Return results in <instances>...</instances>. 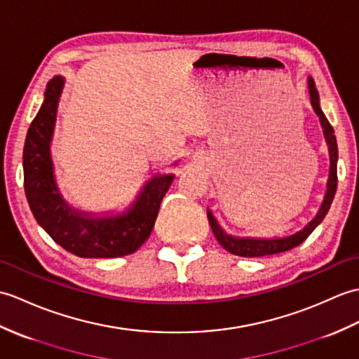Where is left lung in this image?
<instances>
[{"instance_id":"obj_1","label":"left lung","mask_w":359,"mask_h":359,"mask_svg":"<svg viewBox=\"0 0 359 359\" xmlns=\"http://www.w3.org/2000/svg\"><path fill=\"white\" fill-rule=\"evenodd\" d=\"M307 86H309L311 104L313 107L315 113L318 114V118L321 121V125L324 128V136H326L327 145H329V153H330V174H329V182H327V193H326V197H324V202L320 208L318 214H316V217L309 224H307L304 229H302L299 232H297V234L290 236V237L275 238V240L236 238V237L226 236L217 224V222H215V219L212 217V214L208 211V220H210V224H211L215 238H217L219 243L231 254L238 255V257H264V255L286 252V251H289V249L302 245L303 241L312 234L313 229L323 222V219L326 217V214H327L329 208L332 205V200H333V197H335L337 185H338V176H337L338 147H337V137H335V135H333V127L329 123L327 118L324 116V113L321 111V108H320L318 91H316V88H315V82H313L312 78H309Z\"/></svg>"}]
</instances>
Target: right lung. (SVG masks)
<instances>
[{
    "label": "right lung",
    "mask_w": 359,
    "mask_h": 359,
    "mask_svg": "<svg viewBox=\"0 0 359 359\" xmlns=\"http://www.w3.org/2000/svg\"><path fill=\"white\" fill-rule=\"evenodd\" d=\"M62 84L60 76L47 84L46 99L30 123L24 144V191L30 210L47 234L74 255L114 258L136 252L151 234L161 202L174 176H156L149 180L131 210L118 217L91 219L65 205L55 185L48 151Z\"/></svg>",
    "instance_id": "1"
}]
</instances>
